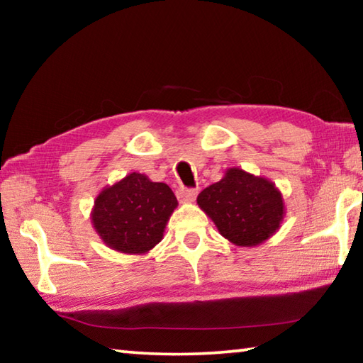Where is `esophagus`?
Segmentation results:
<instances>
[{
  "instance_id": "34e87169",
  "label": "esophagus",
  "mask_w": 363,
  "mask_h": 363,
  "mask_svg": "<svg viewBox=\"0 0 363 363\" xmlns=\"http://www.w3.org/2000/svg\"><path fill=\"white\" fill-rule=\"evenodd\" d=\"M177 200L181 201V203H192V201L196 199V190L195 189H177Z\"/></svg>"
}]
</instances>
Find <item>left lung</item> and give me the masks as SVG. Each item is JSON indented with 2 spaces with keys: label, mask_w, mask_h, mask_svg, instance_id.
I'll return each mask as SVG.
<instances>
[{
  "label": "left lung",
  "mask_w": 363,
  "mask_h": 363,
  "mask_svg": "<svg viewBox=\"0 0 363 363\" xmlns=\"http://www.w3.org/2000/svg\"><path fill=\"white\" fill-rule=\"evenodd\" d=\"M196 203L237 247L269 240L285 216L284 195L275 184L242 168L225 169L223 179L201 190Z\"/></svg>",
  "instance_id": "left-lung-1"
}]
</instances>
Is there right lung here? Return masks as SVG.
Here are the masks:
<instances>
[{
	"instance_id": "1",
	"label": "right lung",
	"mask_w": 363,
	"mask_h": 363,
	"mask_svg": "<svg viewBox=\"0 0 363 363\" xmlns=\"http://www.w3.org/2000/svg\"><path fill=\"white\" fill-rule=\"evenodd\" d=\"M177 200L164 182L131 173L96 196L91 223L101 240L123 255H145L162 242Z\"/></svg>"
}]
</instances>
